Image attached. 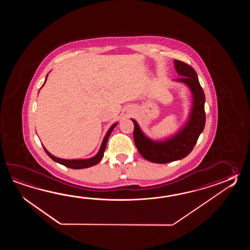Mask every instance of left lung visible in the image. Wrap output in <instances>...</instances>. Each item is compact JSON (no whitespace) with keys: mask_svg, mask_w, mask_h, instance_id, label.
<instances>
[{"mask_svg":"<svg viewBox=\"0 0 250 250\" xmlns=\"http://www.w3.org/2000/svg\"><path fill=\"white\" fill-rule=\"evenodd\" d=\"M174 65L177 73L181 76L175 81L188 85L193 97L191 110L185 125L170 138L153 140L146 137L138 123L131 119L134 123L133 138L139 154L155 164H167L186 157L197 144L206 124V97L197 72L191 66L178 60H174Z\"/></svg>","mask_w":250,"mask_h":250,"instance_id":"left-lung-1","label":"left lung"}]
</instances>
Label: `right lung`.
Wrapping results in <instances>:
<instances>
[{
	"label": "right lung",
	"mask_w": 250,
	"mask_h": 250,
	"mask_svg": "<svg viewBox=\"0 0 250 250\" xmlns=\"http://www.w3.org/2000/svg\"><path fill=\"white\" fill-rule=\"evenodd\" d=\"M47 76L48 74L46 75V78H47ZM45 81H46V79L44 80V83H45ZM44 83H43V84H44ZM116 125H117V123H114L113 125H112V127L109 128V130L107 131L106 135H105V137H104L103 142H102L101 147L99 149L98 153H97L94 157H92V158H88V159L74 160L62 159V158H58V157L54 156L53 154H50L43 146H42V147H43L44 152L47 154L48 156H49L51 159H53L54 162L58 163V164H61V165H64V166H66V167L71 168V169H84V168H88V167H91V166H93V165H97V164L101 161L103 156H104V153L105 147H106L108 138L110 137L111 133H112L113 128L115 127Z\"/></svg>",
	"instance_id": "add662e5"
}]
</instances>
